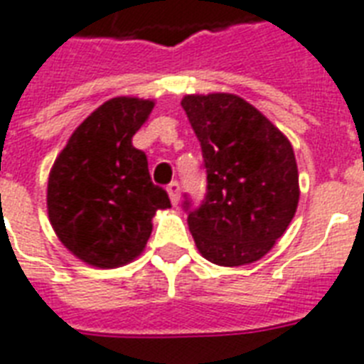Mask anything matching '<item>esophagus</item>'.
Instances as JSON below:
<instances>
[{
	"mask_svg": "<svg viewBox=\"0 0 364 364\" xmlns=\"http://www.w3.org/2000/svg\"><path fill=\"white\" fill-rule=\"evenodd\" d=\"M179 191H181V187H179L177 181H171L168 185V194H170V200L173 205H177V202H179Z\"/></svg>",
	"mask_w": 364,
	"mask_h": 364,
	"instance_id": "obj_1",
	"label": "esophagus"
}]
</instances>
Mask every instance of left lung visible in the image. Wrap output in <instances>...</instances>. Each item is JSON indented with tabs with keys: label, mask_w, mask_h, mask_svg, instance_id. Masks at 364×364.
I'll return each mask as SVG.
<instances>
[{
	"label": "left lung",
	"mask_w": 364,
	"mask_h": 364,
	"mask_svg": "<svg viewBox=\"0 0 364 364\" xmlns=\"http://www.w3.org/2000/svg\"><path fill=\"white\" fill-rule=\"evenodd\" d=\"M181 105L208 173L202 204H183L194 243L213 264H251L282 238L299 205L293 145L236 94H188Z\"/></svg>",
	"instance_id": "8db88e82"
}]
</instances>
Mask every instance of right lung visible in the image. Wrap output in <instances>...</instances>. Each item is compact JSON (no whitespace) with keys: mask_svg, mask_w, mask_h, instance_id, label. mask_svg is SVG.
<instances>
[{"mask_svg":"<svg viewBox=\"0 0 364 364\" xmlns=\"http://www.w3.org/2000/svg\"><path fill=\"white\" fill-rule=\"evenodd\" d=\"M153 100H107L77 126L48 173L47 210L58 240L96 268H119L145 249L153 217L170 208L132 137Z\"/></svg>","mask_w":364,"mask_h":364,"instance_id":"1","label":"right lung"}]
</instances>
